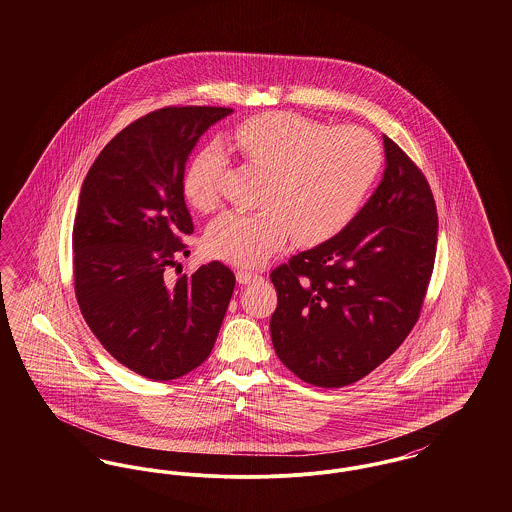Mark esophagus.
<instances>
[{"mask_svg":"<svg viewBox=\"0 0 512 512\" xmlns=\"http://www.w3.org/2000/svg\"><path fill=\"white\" fill-rule=\"evenodd\" d=\"M236 278H238V284H251V282H257L261 276L257 274V272H251V270H244V268H240L238 272H236Z\"/></svg>","mask_w":512,"mask_h":512,"instance_id":"obj_1","label":"esophagus"}]
</instances>
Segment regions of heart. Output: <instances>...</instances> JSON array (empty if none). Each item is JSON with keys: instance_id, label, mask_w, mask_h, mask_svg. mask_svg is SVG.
I'll return each mask as SVG.
<instances>
[{"instance_id": "1", "label": "heart", "mask_w": 512, "mask_h": 512, "mask_svg": "<svg viewBox=\"0 0 512 512\" xmlns=\"http://www.w3.org/2000/svg\"><path fill=\"white\" fill-rule=\"evenodd\" d=\"M232 146L247 165L267 172L255 213H226L207 234V251L240 267L267 261L293 236L313 247L330 242L357 217L382 171L378 140L359 126L332 128L288 111L236 126ZM219 149L205 147L184 171V195L195 211L219 207Z\"/></svg>"}]
</instances>
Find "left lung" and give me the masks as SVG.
I'll return each mask as SVG.
<instances>
[{"label":"left lung","instance_id":"obj_1","mask_svg":"<svg viewBox=\"0 0 512 512\" xmlns=\"http://www.w3.org/2000/svg\"><path fill=\"white\" fill-rule=\"evenodd\" d=\"M386 171L351 224L270 272L278 359L318 388H343L382 365L420 317L438 247L430 184L384 136Z\"/></svg>","mask_w":512,"mask_h":512}]
</instances>
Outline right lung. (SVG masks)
<instances>
[{"label":"right lung","instance_id":"obj_1","mask_svg":"<svg viewBox=\"0 0 512 512\" xmlns=\"http://www.w3.org/2000/svg\"><path fill=\"white\" fill-rule=\"evenodd\" d=\"M228 107H163L128 124L84 178L73 226L74 293L99 343L132 372L167 382L201 365L219 336L236 276L219 261L169 286L194 222L184 169Z\"/></svg>","mask_w":512,"mask_h":512}]
</instances>
